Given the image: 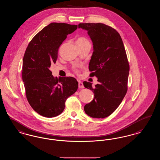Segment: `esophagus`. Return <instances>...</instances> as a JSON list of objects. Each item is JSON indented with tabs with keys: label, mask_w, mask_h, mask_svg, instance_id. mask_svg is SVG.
<instances>
[{
	"label": "esophagus",
	"mask_w": 160,
	"mask_h": 160,
	"mask_svg": "<svg viewBox=\"0 0 160 160\" xmlns=\"http://www.w3.org/2000/svg\"><path fill=\"white\" fill-rule=\"evenodd\" d=\"M78 88H84L83 83L82 82H80V81L78 82Z\"/></svg>",
	"instance_id": "34e87169"
}]
</instances>
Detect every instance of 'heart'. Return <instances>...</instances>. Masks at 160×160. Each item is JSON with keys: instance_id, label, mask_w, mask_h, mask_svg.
<instances>
[{"instance_id": "1", "label": "heart", "mask_w": 160, "mask_h": 160, "mask_svg": "<svg viewBox=\"0 0 160 160\" xmlns=\"http://www.w3.org/2000/svg\"><path fill=\"white\" fill-rule=\"evenodd\" d=\"M88 43H90L89 40L87 38H83V37H79L77 38V40H76V45H84L86 44H88ZM75 71L76 72H78L77 70H75Z\"/></svg>"}]
</instances>
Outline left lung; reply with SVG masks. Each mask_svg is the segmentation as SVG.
<instances>
[{
    "mask_svg": "<svg viewBox=\"0 0 160 160\" xmlns=\"http://www.w3.org/2000/svg\"><path fill=\"white\" fill-rule=\"evenodd\" d=\"M88 31L93 45L90 61V77H98V84L84 82L85 88L94 93V99L85 105L86 114L95 118L111 115L128 91L130 67L122 38L117 31L102 23H80Z\"/></svg>",
    "mask_w": 160,
    "mask_h": 160,
    "instance_id": "8db88e82",
    "label": "left lung"
}]
</instances>
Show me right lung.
Here are the masks:
<instances>
[{
  "label": "right lung",
  "mask_w": 160,
  "mask_h": 160,
  "mask_svg": "<svg viewBox=\"0 0 160 160\" xmlns=\"http://www.w3.org/2000/svg\"><path fill=\"white\" fill-rule=\"evenodd\" d=\"M77 25L52 22L32 38L22 61V78L28 102L40 115L51 118L61 114L67 98L78 89L72 77H53L49 70L56 63L59 46Z\"/></svg>",
  "instance_id": "obj_1"
}]
</instances>
